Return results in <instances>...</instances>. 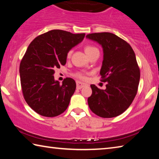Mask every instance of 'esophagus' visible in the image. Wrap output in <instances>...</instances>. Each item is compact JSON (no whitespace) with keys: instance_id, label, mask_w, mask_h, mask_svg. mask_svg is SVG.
<instances>
[{"instance_id":"1","label":"esophagus","mask_w":159,"mask_h":159,"mask_svg":"<svg viewBox=\"0 0 159 159\" xmlns=\"http://www.w3.org/2000/svg\"><path fill=\"white\" fill-rule=\"evenodd\" d=\"M87 85V84H85L84 83H82V82H80V81H76V88L78 89H81L83 87H85V86Z\"/></svg>"}]
</instances>
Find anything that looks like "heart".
Returning <instances> with one entry per match:
<instances>
[{
    "mask_svg": "<svg viewBox=\"0 0 159 159\" xmlns=\"http://www.w3.org/2000/svg\"><path fill=\"white\" fill-rule=\"evenodd\" d=\"M95 50H98V49L97 48L93 46V45H87V46H85V51L86 54L92 52H93V51H95ZM71 51H69L68 54H67V57H69L70 55H71ZM76 76L79 77L80 79H83V80L86 79V76L84 74H83L81 73H79L78 74H76Z\"/></svg>",
    "mask_w": 159,
    "mask_h": 159,
    "instance_id": "b5f03b06",
    "label": "heart"
}]
</instances>
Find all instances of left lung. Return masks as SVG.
<instances>
[{
	"label": "left lung",
	"instance_id": "8db88e82",
	"mask_svg": "<svg viewBox=\"0 0 159 159\" xmlns=\"http://www.w3.org/2000/svg\"><path fill=\"white\" fill-rule=\"evenodd\" d=\"M86 38L103 48L101 81L107 83L105 90L90 85L88 106L99 116L116 117L130 107L138 93L140 71L135 54L129 43L114 34L94 33Z\"/></svg>",
	"mask_w": 159,
	"mask_h": 159
}]
</instances>
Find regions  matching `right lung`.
Returning a JSON list of instances; mask_svg holds the SVG:
<instances>
[{
  "mask_svg": "<svg viewBox=\"0 0 159 159\" xmlns=\"http://www.w3.org/2000/svg\"><path fill=\"white\" fill-rule=\"evenodd\" d=\"M85 34L54 29L34 39L20 65L25 101L37 114L54 117L65 111L76 90V82L66 78L60 84L54 79L56 68L65 65L67 54L80 43Z\"/></svg>",
  "mask_w": 159,
  "mask_h": 159,
  "instance_id": "add662e5",
  "label": "right lung"
}]
</instances>
